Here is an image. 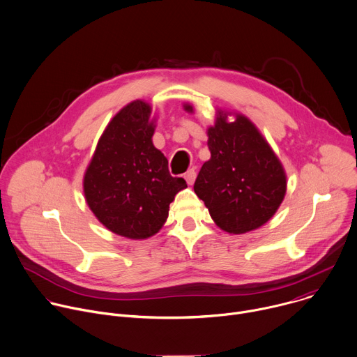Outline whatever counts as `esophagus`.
<instances>
[{"mask_svg":"<svg viewBox=\"0 0 357 357\" xmlns=\"http://www.w3.org/2000/svg\"><path fill=\"white\" fill-rule=\"evenodd\" d=\"M185 179H186L188 185H193V182H195V179H196V171H195L193 168L189 169V171L185 174Z\"/></svg>","mask_w":357,"mask_h":357,"instance_id":"1","label":"esophagus"}]
</instances>
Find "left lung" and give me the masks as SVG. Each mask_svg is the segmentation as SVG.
I'll use <instances>...</instances> for the list:
<instances>
[{"label":"left lung","instance_id":"8db88e82","mask_svg":"<svg viewBox=\"0 0 357 357\" xmlns=\"http://www.w3.org/2000/svg\"><path fill=\"white\" fill-rule=\"evenodd\" d=\"M185 110L193 112L192 105ZM210 160L196 178L195 193L208 208L214 222L229 234H244L269 221L286 195L284 169L244 114L228 123L218 112L207 130Z\"/></svg>","mask_w":357,"mask_h":357}]
</instances>
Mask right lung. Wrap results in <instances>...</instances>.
I'll list each match as a JSON object with an SVG mask.
<instances>
[{
	"label": "right lung",
	"instance_id": "obj_1",
	"mask_svg": "<svg viewBox=\"0 0 357 357\" xmlns=\"http://www.w3.org/2000/svg\"><path fill=\"white\" fill-rule=\"evenodd\" d=\"M151 106L135 100L100 136L84 175V195L95 217L112 232L144 240L160 231L175 195L186 188L153 144Z\"/></svg>",
	"mask_w": 357,
	"mask_h": 357
}]
</instances>
